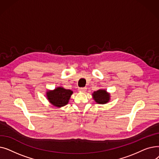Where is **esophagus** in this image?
Here are the masks:
<instances>
[{"label": "esophagus", "mask_w": 159, "mask_h": 159, "mask_svg": "<svg viewBox=\"0 0 159 159\" xmlns=\"http://www.w3.org/2000/svg\"><path fill=\"white\" fill-rule=\"evenodd\" d=\"M86 89H87V88L86 87H82V88H79V91H81V92H85Z\"/></svg>", "instance_id": "34e87169"}]
</instances>
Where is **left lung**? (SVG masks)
Instances as JSON below:
<instances>
[{
  "label": "left lung",
  "mask_w": 159,
  "mask_h": 159,
  "mask_svg": "<svg viewBox=\"0 0 159 159\" xmlns=\"http://www.w3.org/2000/svg\"><path fill=\"white\" fill-rule=\"evenodd\" d=\"M94 101L99 104H105L110 101V93L105 89H99L92 93Z\"/></svg>",
  "instance_id": "obj_1"
}]
</instances>
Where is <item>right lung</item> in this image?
Listing matches in <instances>:
<instances>
[{"label":"right lung","mask_w":159,"mask_h":159,"mask_svg":"<svg viewBox=\"0 0 159 159\" xmlns=\"http://www.w3.org/2000/svg\"><path fill=\"white\" fill-rule=\"evenodd\" d=\"M73 91L63 87H57L53 90H47L46 97L49 102L53 106L60 108L68 104Z\"/></svg>","instance_id":"right-lung-1"}]
</instances>
